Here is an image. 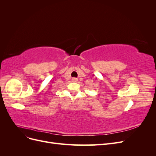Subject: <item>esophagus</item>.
Returning a JSON list of instances; mask_svg holds the SVG:
<instances>
[{"instance_id":"esophagus-1","label":"esophagus","mask_w":156,"mask_h":156,"mask_svg":"<svg viewBox=\"0 0 156 156\" xmlns=\"http://www.w3.org/2000/svg\"><path fill=\"white\" fill-rule=\"evenodd\" d=\"M78 81V79L77 78H73L72 79V81L73 82H77Z\"/></svg>"}]
</instances>
